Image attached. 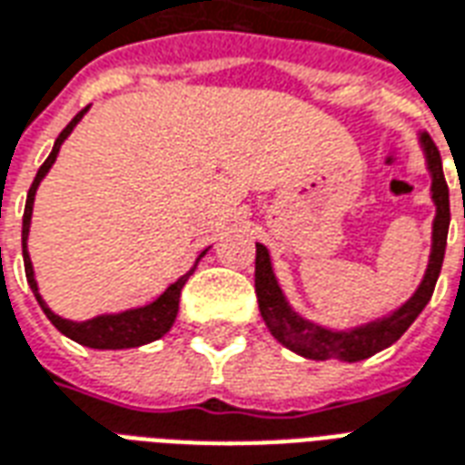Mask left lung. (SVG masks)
<instances>
[{"instance_id":"left-lung-1","label":"left lung","mask_w":465,"mask_h":465,"mask_svg":"<svg viewBox=\"0 0 465 465\" xmlns=\"http://www.w3.org/2000/svg\"><path fill=\"white\" fill-rule=\"evenodd\" d=\"M421 147L426 154V167L431 172V199L436 204L434 232H431V256L426 266L424 281L419 283L416 293L409 298L401 308L380 320H372L367 325L350 330H328L315 325L311 320L288 305L283 291L276 281L271 256L263 243H256V298H259L261 318L266 320L271 335L308 360H340V362H360L367 357L377 355L380 350L397 342L409 325L419 318L426 302L434 295V285L441 273L443 253H446V236H449V222H451V209H449V184L443 180L441 154L434 140L421 133Z\"/></svg>"}]
</instances>
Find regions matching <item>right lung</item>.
I'll use <instances>...</instances> for the list:
<instances>
[{"mask_svg":"<svg viewBox=\"0 0 465 465\" xmlns=\"http://www.w3.org/2000/svg\"><path fill=\"white\" fill-rule=\"evenodd\" d=\"M88 108H84L78 115H75L71 123H68L61 135L56 137L54 143V150L46 157V163L41 164L36 177L31 182L29 194H26V206H24V222H22V253H24V271H26V281H29L31 291L36 295L39 301L41 311L46 312V318L56 325L58 332H64L66 338H71L78 345L93 347V350H127V347H140L153 342V340H160L164 332H170L172 322L177 318V311H180V293L187 278L192 276V271L184 273L182 278H177L174 283L164 291L157 301H153L150 305H143V308H133V311H123V312H113V315H95L91 320H84V322H75V320H66L56 315L51 311L49 305L44 302V298L39 295V285H36V278H34V266H31L29 259V249H26V239H29V223H31V212H34V197H36V189H39L41 180L46 177V172L51 170V164L56 163V154L64 145V140L71 135V130L78 125V120L84 118ZM206 251H202L204 256ZM199 256V259H202ZM197 259V263H199Z\"/></svg>","mask_w":465,"mask_h":465,"instance_id":"obj_1","label":"right lung"}]
</instances>
